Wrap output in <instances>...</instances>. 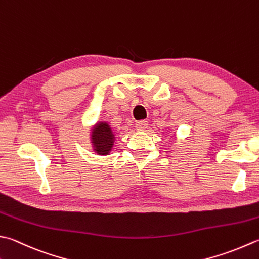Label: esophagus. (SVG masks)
Segmentation results:
<instances>
[{
	"instance_id": "1",
	"label": "esophagus",
	"mask_w": 259,
	"mask_h": 259,
	"mask_svg": "<svg viewBox=\"0 0 259 259\" xmlns=\"http://www.w3.org/2000/svg\"><path fill=\"white\" fill-rule=\"evenodd\" d=\"M147 126H148V122H147V121H139V122L136 123V129L140 131L146 130Z\"/></svg>"
}]
</instances>
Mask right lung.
Returning <instances> with one entry per match:
<instances>
[{
	"mask_svg": "<svg viewBox=\"0 0 259 259\" xmlns=\"http://www.w3.org/2000/svg\"><path fill=\"white\" fill-rule=\"evenodd\" d=\"M115 140V135L108 122L96 123L91 134L93 150L99 155H109Z\"/></svg>",
	"mask_w": 259,
	"mask_h": 259,
	"instance_id": "obj_1",
	"label": "right lung"
}]
</instances>
